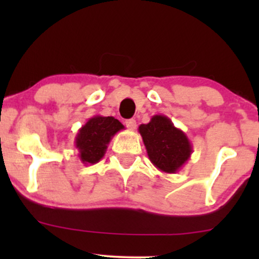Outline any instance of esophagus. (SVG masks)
I'll use <instances>...</instances> for the list:
<instances>
[{"label":"esophagus","mask_w":259,"mask_h":259,"mask_svg":"<svg viewBox=\"0 0 259 259\" xmlns=\"http://www.w3.org/2000/svg\"><path fill=\"white\" fill-rule=\"evenodd\" d=\"M125 125L129 129H135L136 127V120L135 119H127L125 120Z\"/></svg>","instance_id":"1"}]
</instances>
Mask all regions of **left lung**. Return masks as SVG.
Segmentation results:
<instances>
[{
	"mask_svg": "<svg viewBox=\"0 0 259 259\" xmlns=\"http://www.w3.org/2000/svg\"><path fill=\"white\" fill-rule=\"evenodd\" d=\"M147 156L163 173L175 174L190 159L192 145L183 130L174 126L167 115L156 114L139 126Z\"/></svg>",
	"mask_w": 259,
	"mask_h": 259,
	"instance_id": "obj_1",
	"label": "left lung"
}]
</instances>
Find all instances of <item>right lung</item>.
<instances>
[{"mask_svg":"<svg viewBox=\"0 0 259 259\" xmlns=\"http://www.w3.org/2000/svg\"><path fill=\"white\" fill-rule=\"evenodd\" d=\"M124 129L114 117L94 115L79 129L75 136V147L82 164H96L105 156L113 136Z\"/></svg>","mask_w":259,"mask_h":259,"instance_id":"obj_1","label":"right lung"}]
</instances>
